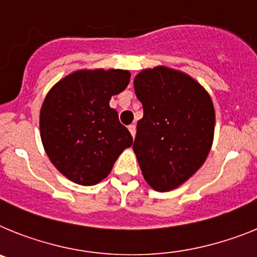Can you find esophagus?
Here are the masks:
<instances>
[{
  "instance_id": "34e87169",
  "label": "esophagus",
  "mask_w": 257,
  "mask_h": 257,
  "mask_svg": "<svg viewBox=\"0 0 257 257\" xmlns=\"http://www.w3.org/2000/svg\"><path fill=\"white\" fill-rule=\"evenodd\" d=\"M128 131H130V134L133 135V138H135V134H136V126H135V124H130V126H128Z\"/></svg>"
}]
</instances>
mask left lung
<instances>
[{"instance_id": "8db88e82", "label": "left lung", "mask_w": 257, "mask_h": 257, "mask_svg": "<svg viewBox=\"0 0 257 257\" xmlns=\"http://www.w3.org/2000/svg\"><path fill=\"white\" fill-rule=\"evenodd\" d=\"M144 115L133 149L145 181L157 192L180 187L210 153L215 109L196 79L167 67L142 70L134 79Z\"/></svg>"}]
</instances>
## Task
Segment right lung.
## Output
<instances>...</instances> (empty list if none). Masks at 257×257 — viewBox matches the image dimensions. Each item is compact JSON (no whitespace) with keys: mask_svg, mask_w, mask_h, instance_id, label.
<instances>
[{"mask_svg":"<svg viewBox=\"0 0 257 257\" xmlns=\"http://www.w3.org/2000/svg\"><path fill=\"white\" fill-rule=\"evenodd\" d=\"M122 69H82L60 79L45 97L40 113L46 154L65 178L95 185L112 171L133 136L109 106L130 82Z\"/></svg>","mask_w":257,"mask_h":257,"instance_id":"obj_1","label":"right lung"}]
</instances>
